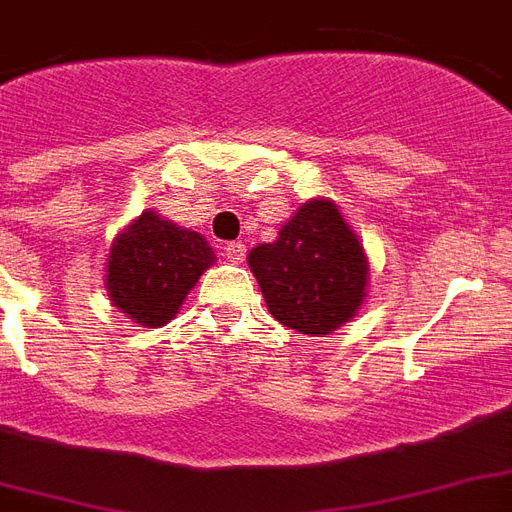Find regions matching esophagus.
<instances>
[{
	"label": "esophagus",
	"instance_id": "34e87169",
	"mask_svg": "<svg viewBox=\"0 0 512 512\" xmlns=\"http://www.w3.org/2000/svg\"><path fill=\"white\" fill-rule=\"evenodd\" d=\"M223 252L231 263H244V257H247V244H241V241H228L223 247Z\"/></svg>",
	"mask_w": 512,
	"mask_h": 512
}]
</instances>
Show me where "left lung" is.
Wrapping results in <instances>:
<instances>
[{"mask_svg": "<svg viewBox=\"0 0 512 512\" xmlns=\"http://www.w3.org/2000/svg\"><path fill=\"white\" fill-rule=\"evenodd\" d=\"M247 260L273 319L303 335L335 332L364 303V247L329 199L303 204L279 239L257 244Z\"/></svg>", "mask_w": 512, "mask_h": 512, "instance_id": "obj_1", "label": "left lung"}]
</instances>
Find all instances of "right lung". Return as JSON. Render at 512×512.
<instances>
[{
  "label": "right lung",
  "mask_w": 512,
  "mask_h": 512,
  "mask_svg": "<svg viewBox=\"0 0 512 512\" xmlns=\"http://www.w3.org/2000/svg\"><path fill=\"white\" fill-rule=\"evenodd\" d=\"M212 263L215 252L204 236L143 212L111 244L108 297L140 327H164Z\"/></svg>",
  "instance_id": "1"
}]
</instances>
